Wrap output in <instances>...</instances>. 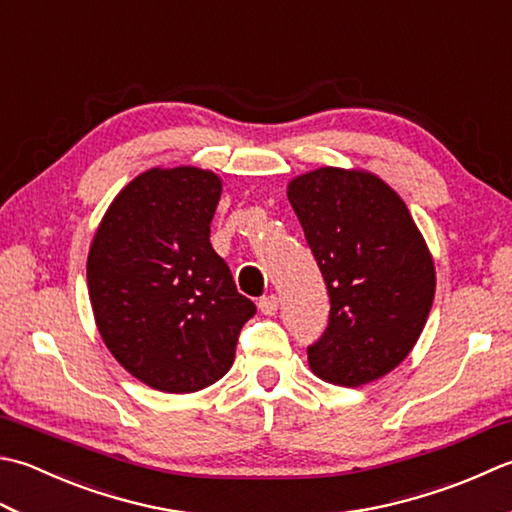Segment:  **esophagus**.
Here are the masks:
<instances>
[{
    "label": "esophagus",
    "mask_w": 512,
    "mask_h": 512,
    "mask_svg": "<svg viewBox=\"0 0 512 512\" xmlns=\"http://www.w3.org/2000/svg\"><path fill=\"white\" fill-rule=\"evenodd\" d=\"M277 308H279V297L277 295H266V297L259 299V310H262L264 315L273 317L277 313Z\"/></svg>",
    "instance_id": "34e87169"
}]
</instances>
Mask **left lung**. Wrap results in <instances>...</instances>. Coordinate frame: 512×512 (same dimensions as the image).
Listing matches in <instances>:
<instances>
[{
	"label": "left lung",
	"instance_id": "obj_1",
	"mask_svg": "<svg viewBox=\"0 0 512 512\" xmlns=\"http://www.w3.org/2000/svg\"><path fill=\"white\" fill-rule=\"evenodd\" d=\"M330 297L308 346L317 377L364 386L408 357L435 297V264L404 199L366 170L324 166L288 184Z\"/></svg>",
	"mask_w": 512,
	"mask_h": 512
}]
</instances>
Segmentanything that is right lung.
I'll list each match as a JSON object with an SVG mask.
<instances>
[{
  "label": "right lung",
  "instance_id": "obj_1",
  "mask_svg": "<svg viewBox=\"0 0 512 512\" xmlns=\"http://www.w3.org/2000/svg\"><path fill=\"white\" fill-rule=\"evenodd\" d=\"M222 179L195 166L150 168L113 204L86 264L95 322L130 375L162 393H195L233 366L255 304L210 246Z\"/></svg>",
  "mask_w": 512,
  "mask_h": 512
}]
</instances>
